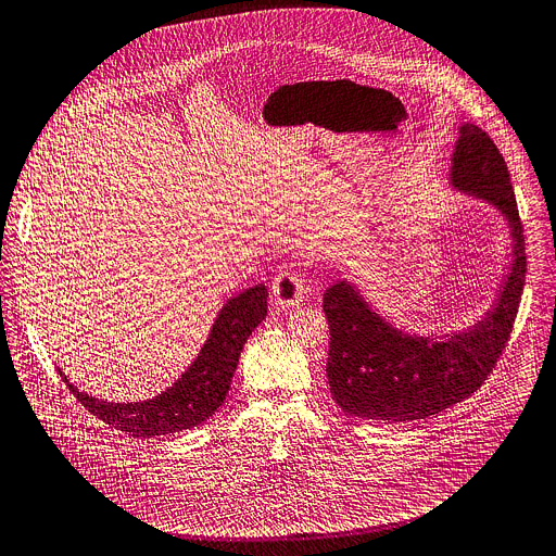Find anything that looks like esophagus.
<instances>
[{
  "label": "esophagus",
  "instance_id": "1",
  "mask_svg": "<svg viewBox=\"0 0 556 556\" xmlns=\"http://www.w3.org/2000/svg\"><path fill=\"white\" fill-rule=\"evenodd\" d=\"M304 279L292 270H281L273 279V299L279 308H294L304 301Z\"/></svg>",
  "mask_w": 556,
  "mask_h": 556
}]
</instances>
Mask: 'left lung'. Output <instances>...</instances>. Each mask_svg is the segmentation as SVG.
I'll list each match as a JSON object with an SVG mask.
<instances>
[{"mask_svg":"<svg viewBox=\"0 0 556 556\" xmlns=\"http://www.w3.org/2000/svg\"><path fill=\"white\" fill-rule=\"evenodd\" d=\"M450 184L506 219L513 252L508 275L490 311L450 334L396 328L372 308L359 286L348 279L332 283L324 294L330 324L326 375L332 399L350 417L399 424L439 415L481 388L508 343L526 283V239L508 166L475 124L459 126Z\"/></svg>","mask_w":556,"mask_h":556,"instance_id":"left-lung-1","label":"left lung"}]
</instances>
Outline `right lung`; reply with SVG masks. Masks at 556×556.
Here are the masks:
<instances>
[{
	"mask_svg": "<svg viewBox=\"0 0 556 556\" xmlns=\"http://www.w3.org/2000/svg\"><path fill=\"white\" fill-rule=\"evenodd\" d=\"M266 299L268 288L264 283L230 296L188 370L153 399L126 403L97 399L77 390L62 370L60 375L90 415L132 437L148 439L190 430L211 419L224 403L245 339L268 315Z\"/></svg>",
	"mask_w": 556,
	"mask_h": 556,
	"instance_id": "1",
	"label": "right lung"
}]
</instances>
